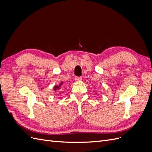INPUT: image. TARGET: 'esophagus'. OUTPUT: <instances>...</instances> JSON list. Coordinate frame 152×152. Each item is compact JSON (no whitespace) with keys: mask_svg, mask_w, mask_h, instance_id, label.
<instances>
[{"mask_svg":"<svg viewBox=\"0 0 152 152\" xmlns=\"http://www.w3.org/2000/svg\"><path fill=\"white\" fill-rule=\"evenodd\" d=\"M75 80L76 81H80L82 80V77H75Z\"/></svg>","mask_w":152,"mask_h":152,"instance_id":"obj_1","label":"esophagus"}]
</instances>
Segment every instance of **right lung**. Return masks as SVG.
Wrapping results in <instances>:
<instances>
[{
  "instance_id": "1",
  "label": "right lung",
  "mask_w": 152,
  "mask_h": 152,
  "mask_svg": "<svg viewBox=\"0 0 152 152\" xmlns=\"http://www.w3.org/2000/svg\"><path fill=\"white\" fill-rule=\"evenodd\" d=\"M61 84H62V83H61ZM60 86H54V91H56L58 88H59V87H60Z\"/></svg>"
}]
</instances>
